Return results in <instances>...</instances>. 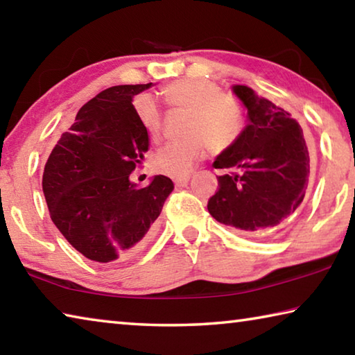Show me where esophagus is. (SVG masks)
<instances>
[{
    "instance_id": "1",
    "label": "esophagus",
    "mask_w": 355,
    "mask_h": 355,
    "mask_svg": "<svg viewBox=\"0 0 355 355\" xmlns=\"http://www.w3.org/2000/svg\"><path fill=\"white\" fill-rule=\"evenodd\" d=\"M188 182H189V175H184V177L173 178V183H175L177 188H183V186L188 184Z\"/></svg>"
}]
</instances>
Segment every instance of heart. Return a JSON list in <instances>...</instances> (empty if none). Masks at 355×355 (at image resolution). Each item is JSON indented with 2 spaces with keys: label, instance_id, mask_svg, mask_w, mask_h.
Masks as SVG:
<instances>
[{
  "label": "heart",
  "instance_id": "obj_1",
  "mask_svg": "<svg viewBox=\"0 0 355 355\" xmlns=\"http://www.w3.org/2000/svg\"><path fill=\"white\" fill-rule=\"evenodd\" d=\"M167 105L188 110L182 141L166 144L153 158L155 169L167 177H184L205 155L207 146L222 152L232 146L244 127V107L235 95L220 92L207 78H183L161 89ZM135 112L144 131L156 139L161 133V110L148 94L135 98Z\"/></svg>",
  "mask_w": 355,
  "mask_h": 355
}]
</instances>
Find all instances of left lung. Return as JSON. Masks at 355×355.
Returning <instances> with one entry per match:
<instances>
[{"instance_id":"8db88e82","label":"left lung","mask_w":355,"mask_h":355,"mask_svg":"<svg viewBox=\"0 0 355 355\" xmlns=\"http://www.w3.org/2000/svg\"><path fill=\"white\" fill-rule=\"evenodd\" d=\"M248 111V125L230 147L216 156L219 189L208 211L245 235L275 228L294 214L309 184L310 156L302 128L285 110L258 97L248 86H232Z\"/></svg>"}]
</instances>
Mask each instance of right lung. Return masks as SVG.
I'll use <instances>...</instances> for the list:
<instances>
[{"instance_id":"obj_1","label":"right lung","mask_w":355,"mask_h":355,"mask_svg":"<svg viewBox=\"0 0 355 355\" xmlns=\"http://www.w3.org/2000/svg\"><path fill=\"white\" fill-rule=\"evenodd\" d=\"M152 86H112L89 100L45 164L42 189L51 220L92 261H116L142 249L173 191L164 175L146 188L130 180L150 146L133 98Z\"/></svg>"}]
</instances>
